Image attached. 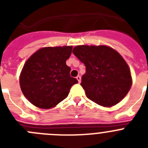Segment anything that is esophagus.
I'll list each match as a JSON object with an SVG mask.
<instances>
[{"label": "esophagus", "mask_w": 148, "mask_h": 148, "mask_svg": "<svg viewBox=\"0 0 148 148\" xmlns=\"http://www.w3.org/2000/svg\"><path fill=\"white\" fill-rule=\"evenodd\" d=\"M77 80H78V82H79V83H81V76L80 75H78V76L76 77Z\"/></svg>", "instance_id": "obj_1"}]
</instances>
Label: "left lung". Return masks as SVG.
<instances>
[{"label": "left lung", "mask_w": 148, "mask_h": 148, "mask_svg": "<svg viewBox=\"0 0 148 148\" xmlns=\"http://www.w3.org/2000/svg\"><path fill=\"white\" fill-rule=\"evenodd\" d=\"M86 66L81 85L87 97L112 107L126 96L132 85L130 69L121 55L107 46H77L73 50Z\"/></svg>", "instance_id": "1"}]
</instances>
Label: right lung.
I'll return each instance as SVG.
<instances>
[{
	"instance_id": "obj_1",
	"label": "right lung",
	"mask_w": 148,
	"mask_h": 148,
	"mask_svg": "<svg viewBox=\"0 0 148 148\" xmlns=\"http://www.w3.org/2000/svg\"><path fill=\"white\" fill-rule=\"evenodd\" d=\"M73 47H44L25 63L20 76L24 96L38 108L49 109L67 97L73 85L78 83L70 76V58Z\"/></svg>"
}]
</instances>
